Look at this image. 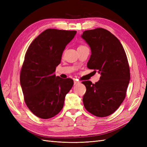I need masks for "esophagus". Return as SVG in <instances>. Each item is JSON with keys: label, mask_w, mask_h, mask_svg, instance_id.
Instances as JSON below:
<instances>
[{"label": "esophagus", "mask_w": 147, "mask_h": 147, "mask_svg": "<svg viewBox=\"0 0 147 147\" xmlns=\"http://www.w3.org/2000/svg\"><path fill=\"white\" fill-rule=\"evenodd\" d=\"M80 83V82H78V81H77V80H74V85H76V84H78Z\"/></svg>", "instance_id": "34e87169"}]
</instances>
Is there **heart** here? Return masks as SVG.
Instances as JSON below:
<instances>
[{
    "label": "heart",
    "mask_w": 147,
    "mask_h": 147,
    "mask_svg": "<svg viewBox=\"0 0 147 147\" xmlns=\"http://www.w3.org/2000/svg\"><path fill=\"white\" fill-rule=\"evenodd\" d=\"M83 47V45H81V46H80L79 47Z\"/></svg>",
    "instance_id": "b5f03b06"
}]
</instances>
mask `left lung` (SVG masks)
Wrapping results in <instances>:
<instances>
[{"instance_id":"8db88e82","label":"left lung","mask_w":147,"mask_h":147,"mask_svg":"<svg viewBox=\"0 0 147 147\" xmlns=\"http://www.w3.org/2000/svg\"><path fill=\"white\" fill-rule=\"evenodd\" d=\"M82 37L91 50L88 68L100 74V80L95 84L82 82L86 88L83 97L84 108L96 117L109 116L122 104L129 83V65L125 51L119 40L103 28L84 31Z\"/></svg>"}]
</instances>
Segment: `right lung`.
Instances as JSON below:
<instances>
[{"label": "right lung", "instance_id": "1", "mask_svg": "<svg viewBox=\"0 0 147 147\" xmlns=\"http://www.w3.org/2000/svg\"><path fill=\"white\" fill-rule=\"evenodd\" d=\"M76 33L48 29L34 40L26 53L20 83L26 105L38 118L48 119L58 114L73 86L72 79L56 77L55 72L66 45Z\"/></svg>", "mask_w": 147, "mask_h": 147}]
</instances>
